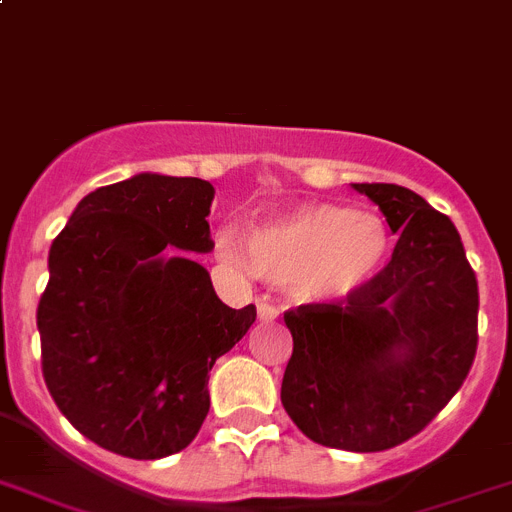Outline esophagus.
Returning <instances> with one entry per match:
<instances>
[{"label": "esophagus", "instance_id": "34e87169", "mask_svg": "<svg viewBox=\"0 0 512 512\" xmlns=\"http://www.w3.org/2000/svg\"><path fill=\"white\" fill-rule=\"evenodd\" d=\"M278 315H281V309H278L276 304H270L268 299H260V302H257V317H260V320H276Z\"/></svg>", "mask_w": 512, "mask_h": 512}]
</instances>
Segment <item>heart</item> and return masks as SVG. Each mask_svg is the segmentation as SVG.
I'll list each match as a JSON object with an SVG mask.
<instances>
[{
  "instance_id": "obj_1",
  "label": "heart",
  "mask_w": 512,
  "mask_h": 512,
  "mask_svg": "<svg viewBox=\"0 0 512 512\" xmlns=\"http://www.w3.org/2000/svg\"><path fill=\"white\" fill-rule=\"evenodd\" d=\"M390 229L377 213L304 203L249 231L247 255L231 234L218 249L226 263L289 289L307 302L356 294L385 268Z\"/></svg>"
}]
</instances>
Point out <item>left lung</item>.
Masks as SVG:
<instances>
[{"label":"left lung","mask_w":512,"mask_h":512,"mask_svg":"<svg viewBox=\"0 0 512 512\" xmlns=\"http://www.w3.org/2000/svg\"><path fill=\"white\" fill-rule=\"evenodd\" d=\"M398 234L390 263L338 304L283 315L294 338L281 403L317 445L377 453L419 435L476 354L479 289L461 234L416 192L351 184Z\"/></svg>","instance_id":"left-lung-1"}]
</instances>
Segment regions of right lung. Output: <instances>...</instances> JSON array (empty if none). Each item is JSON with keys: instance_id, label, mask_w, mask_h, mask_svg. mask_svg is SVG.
Segmentation results:
<instances>
[{"instance_id": "add662e5", "label": "right lung", "mask_w": 512, "mask_h": 512, "mask_svg": "<svg viewBox=\"0 0 512 512\" xmlns=\"http://www.w3.org/2000/svg\"><path fill=\"white\" fill-rule=\"evenodd\" d=\"M213 184L135 174L98 187L49 249L38 302L51 398L101 448L156 461L195 440L218 356L242 341L255 304L218 299L195 255L213 249Z\"/></svg>"}]
</instances>
